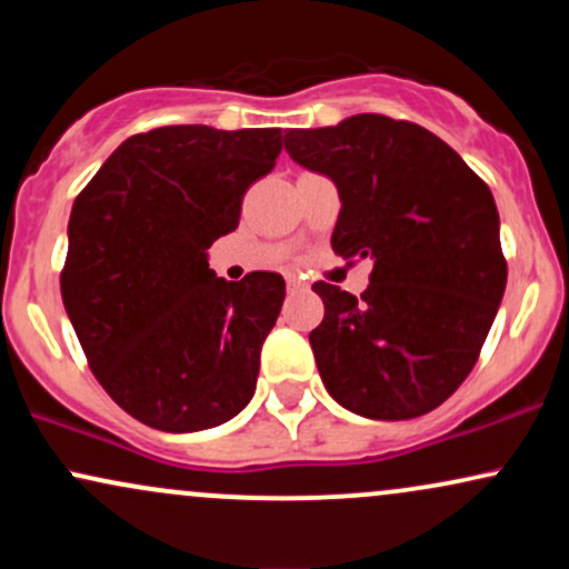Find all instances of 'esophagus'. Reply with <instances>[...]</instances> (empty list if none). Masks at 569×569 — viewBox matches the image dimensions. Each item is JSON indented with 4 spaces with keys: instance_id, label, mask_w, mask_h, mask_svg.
<instances>
[{
    "instance_id": "obj_1",
    "label": "esophagus",
    "mask_w": 569,
    "mask_h": 569,
    "mask_svg": "<svg viewBox=\"0 0 569 569\" xmlns=\"http://www.w3.org/2000/svg\"><path fill=\"white\" fill-rule=\"evenodd\" d=\"M286 286H289V291H305V289H307V286H305L302 280H299L297 276H289V278H286Z\"/></svg>"
}]
</instances>
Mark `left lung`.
<instances>
[{"mask_svg":"<svg viewBox=\"0 0 569 569\" xmlns=\"http://www.w3.org/2000/svg\"><path fill=\"white\" fill-rule=\"evenodd\" d=\"M286 152L337 184L331 248L375 262L361 297L312 286L326 390L369 420L428 415L471 375L506 291L492 192L439 136L385 114L293 128Z\"/></svg>","mask_w":569,"mask_h":569,"instance_id":"8db88e82","label":"left lung"}]
</instances>
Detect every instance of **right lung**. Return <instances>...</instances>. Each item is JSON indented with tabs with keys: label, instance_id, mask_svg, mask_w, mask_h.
I'll return each instance as SVG.
<instances>
[{
	"label": "right lung",
	"instance_id": "right-lung-1",
	"mask_svg": "<svg viewBox=\"0 0 569 569\" xmlns=\"http://www.w3.org/2000/svg\"><path fill=\"white\" fill-rule=\"evenodd\" d=\"M280 128L168 126L130 136L77 194L61 297L96 380L166 433L217 428L257 390L278 272L217 278L208 248L276 166Z\"/></svg>",
	"mask_w": 569,
	"mask_h": 569
}]
</instances>
